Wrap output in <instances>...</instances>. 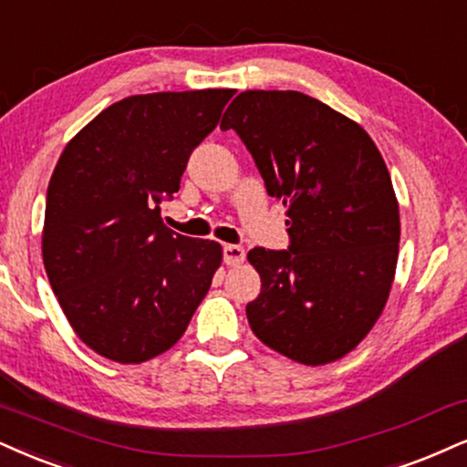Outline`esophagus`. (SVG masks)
<instances>
[{
  "label": "esophagus",
  "mask_w": 467,
  "mask_h": 467,
  "mask_svg": "<svg viewBox=\"0 0 467 467\" xmlns=\"http://www.w3.org/2000/svg\"><path fill=\"white\" fill-rule=\"evenodd\" d=\"M246 257L244 249L240 244H224L223 246V260L227 266H238V264H243Z\"/></svg>",
  "instance_id": "esophagus-1"
}]
</instances>
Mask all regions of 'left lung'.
<instances>
[{
	"label": "left lung",
	"instance_id": "left-lung-1",
	"mask_svg": "<svg viewBox=\"0 0 467 467\" xmlns=\"http://www.w3.org/2000/svg\"><path fill=\"white\" fill-rule=\"evenodd\" d=\"M221 130L240 136L290 224L287 249L246 255L262 277L246 305L253 333L298 364L339 359L381 316L399 260V203L381 153L355 120L296 90H244Z\"/></svg>",
	"mask_w": 467,
	"mask_h": 467
}]
</instances>
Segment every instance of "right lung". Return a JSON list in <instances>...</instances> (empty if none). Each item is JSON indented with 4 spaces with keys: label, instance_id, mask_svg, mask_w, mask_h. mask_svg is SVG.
<instances>
[{
    "label": "right lung",
    "instance_id": "obj_1",
    "mask_svg": "<svg viewBox=\"0 0 467 467\" xmlns=\"http://www.w3.org/2000/svg\"><path fill=\"white\" fill-rule=\"evenodd\" d=\"M232 88L134 95L106 108L62 151L47 188L43 262L79 339L140 364L169 350L212 285L223 251L175 234L160 203L218 125Z\"/></svg>",
    "mask_w": 467,
    "mask_h": 467
}]
</instances>
